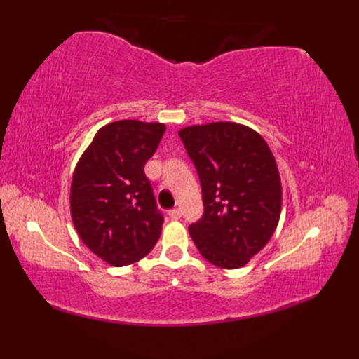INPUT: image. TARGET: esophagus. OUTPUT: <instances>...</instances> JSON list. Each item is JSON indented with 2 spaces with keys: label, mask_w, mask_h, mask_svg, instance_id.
I'll return each instance as SVG.
<instances>
[{
  "label": "esophagus",
  "mask_w": 359,
  "mask_h": 359,
  "mask_svg": "<svg viewBox=\"0 0 359 359\" xmlns=\"http://www.w3.org/2000/svg\"><path fill=\"white\" fill-rule=\"evenodd\" d=\"M169 215H170L172 220H180V219H181V211H180L178 208L170 210V211H169Z\"/></svg>",
  "instance_id": "34e87169"
}]
</instances>
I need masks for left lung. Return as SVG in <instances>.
Returning a JSON list of instances; mask_svg holds the SVG:
<instances>
[{"instance_id":"1","label":"left lung","mask_w":359,"mask_h":359,"mask_svg":"<svg viewBox=\"0 0 359 359\" xmlns=\"http://www.w3.org/2000/svg\"><path fill=\"white\" fill-rule=\"evenodd\" d=\"M202 187L203 215L189 227L212 265H247L274 235L281 214L277 161L265 139L244 124L220 121L178 132Z\"/></svg>"}]
</instances>
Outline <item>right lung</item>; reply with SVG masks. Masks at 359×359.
Segmentation results:
<instances>
[{"label": "right lung", "instance_id": "add662e5", "mask_svg": "<svg viewBox=\"0 0 359 359\" xmlns=\"http://www.w3.org/2000/svg\"><path fill=\"white\" fill-rule=\"evenodd\" d=\"M166 126L121 119L103 126L74 168L70 214L83 244L112 266L147 256L161 233L144 166Z\"/></svg>", "mask_w": 359, "mask_h": 359}]
</instances>
